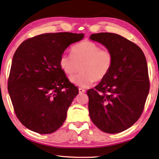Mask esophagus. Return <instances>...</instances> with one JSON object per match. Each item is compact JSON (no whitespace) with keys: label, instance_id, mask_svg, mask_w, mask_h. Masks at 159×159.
I'll use <instances>...</instances> for the list:
<instances>
[{"label":"esophagus","instance_id":"34e87169","mask_svg":"<svg viewBox=\"0 0 159 159\" xmlns=\"http://www.w3.org/2000/svg\"><path fill=\"white\" fill-rule=\"evenodd\" d=\"M79 93H84V92H85V89H83V88H79Z\"/></svg>","mask_w":159,"mask_h":159}]
</instances>
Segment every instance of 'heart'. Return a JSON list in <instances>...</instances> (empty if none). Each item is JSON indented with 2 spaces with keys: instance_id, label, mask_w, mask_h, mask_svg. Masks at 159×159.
Masks as SVG:
<instances>
[{
  "instance_id": "heart-1",
  "label": "heart",
  "mask_w": 159,
  "mask_h": 159,
  "mask_svg": "<svg viewBox=\"0 0 159 159\" xmlns=\"http://www.w3.org/2000/svg\"><path fill=\"white\" fill-rule=\"evenodd\" d=\"M114 57L107 48H101L97 43L83 41L71 48V55L64 53L60 57V66L71 82L81 88L90 86L94 81H101L108 76L113 65Z\"/></svg>"
}]
</instances>
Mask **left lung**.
<instances>
[{
  "mask_svg": "<svg viewBox=\"0 0 159 159\" xmlns=\"http://www.w3.org/2000/svg\"><path fill=\"white\" fill-rule=\"evenodd\" d=\"M89 38L114 57L108 76L87 92L89 117L101 131L117 134L136 122L144 110L149 90L147 60L138 45L119 34L100 33Z\"/></svg>",
  "mask_w": 159,
  "mask_h": 159,
  "instance_id": "left-lung-1",
  "label": "left lung"
}]
</instances>
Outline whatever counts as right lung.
Here are the masks:
<instances>
[{"label": "right lung", "instance_id": "obj_1", "mask_svg": "<svg viewBox=\"0 0 159 159\" xmlns=\"http://www.w3.org/2000/svg\"><path fill=\"white\" fill-rule=\"evenodd\" d=\"M84 34L46 33L23 42L14 54L8 92L17 118L28 129L48 134L66 120L79 89L67 79L60 57Z\"/></svg>", "mask_w": 159, "mask_h": 159}]
</instances>
